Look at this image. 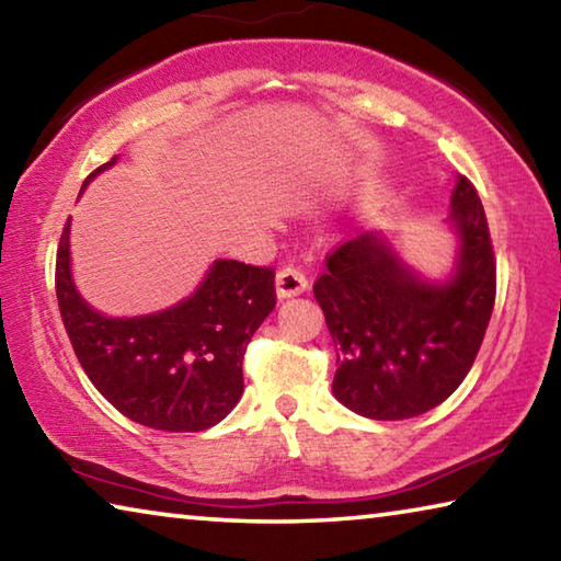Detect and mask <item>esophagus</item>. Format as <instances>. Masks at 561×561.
Masks as SVG:
<instances>
[{
    "label": "esophagus",
    "mask_w": 561,
    "mask_h": 561,
    "mask_svg": "<svg viewBox=\"0 0 561 561\" xmlns=\"http://www.w3.org/2000/svg\"><path fill=\"white\" fill-rule=\"evenodd\" d=\"M277 297L279 299H291V297H299L301 291H307L309 282H307V274L297 267H284L277 272Z\"/></svg>",
    "instance_id": "obj_1"
}]
</instances>
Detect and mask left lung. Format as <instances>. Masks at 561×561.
Masks as SVG:
<instances>
[{"instance_id": "left-lung-1", "label": "left lung", "mask_w": 561, "mask_h": 561, "mask_svg": "<svg viewBox=\"0 0 561 561\" xmlns=\"http://www.w3.org/2000/svg\"><path fill=\"white\" fill-rule=\"evenodd\" d=\"M445 222L458 252L440 279L405 264L383 232L356 234L327 257L314 297L336 348L331 391L348 411L403 421L440 405L468 376L495 304V257L462 175Z\"/></svg>"}]
</instances>
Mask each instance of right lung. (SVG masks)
I'll return each instance as SVG.
<instances>
[{"instance_id":"1","label":"right lung","mask_w":561,"mask_h":561,"mask_svg":"<svg viewBox=\"0 0 561 561\" xmlns=\"http://www.w3.org/2000/svg\"><path fill=\"white\" fill-rule=\"evenodd\" d=\"M106 165L87 178V187ZM71 217L56 252V299L83 371L133 423L168 433L207 431L244 391L242 356L274 309V270L215 260L190 297L138 317H106L76 289Z\"/></svg>"}]
</instances>
